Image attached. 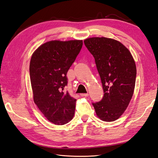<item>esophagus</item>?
I'll return each mask as SVG.
<instances>
[{"instance_id":"1","label":"esophagus","mask_w":158,"mask_h":158,"mask_svg":"<svg viewBox=\"0 0 158 158\" xmlns=\"http://www.w3.org/2000/svg\"><path fill=\"white\" fill-rule=\"evenodd\" d=\"M80 96H82V97H88L89 96V93H82V94H80Z\"/></svg>"}]
</instances>
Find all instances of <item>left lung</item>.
<instances>
[{
	"mask_svg": "<svg viewBox=\"0 0 158 158\" xmlns=\"http://www.w3.org/2000/svg\"><path fill=\"white\" fill-rule=\"evenodd\" d=\"M84 43L94 58L104 92L101 101L93 106L101 120L115 121L127 108L134 93V59L127 47L111 38L93 37Z\"/></svg>",
	"mask_w": 158,
	"mask_h": 158,
	"instance_id": "8db88e82",
	"label": "left lung"
}]
</instances>
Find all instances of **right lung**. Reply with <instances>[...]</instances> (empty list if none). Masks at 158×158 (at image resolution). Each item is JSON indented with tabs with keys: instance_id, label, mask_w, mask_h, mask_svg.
I'll use <instances>...</instances> for the list:
<instances>
[{
	"instance_id": "right-lung-1",
	"label": "right lung",
	"mask_w": 158,
	"mask_h": 158,
	"mask_svg": "<svg viewBox=\"0 0 158 158\" xmlns=\"http://www.w3.org/2000/svg\"><path fill=\"white\" fill-rule=\"evenodd\" d=\"M82 40H52L34 51L30 76L35 104L48 121L67 124L73 117L76 99L64 92L67 73L82 47Z\"/></svg>"
}]
</instances>
